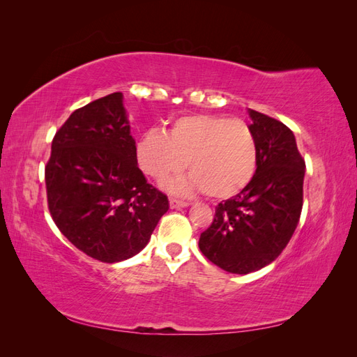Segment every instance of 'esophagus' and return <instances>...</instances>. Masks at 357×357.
Here are the masks:
<instances>
[{"instance_id": "34e87169", "label": "esophagus", "mask_w": 357, "mask_h": 357, "mask_svg": "<svg viewBox=\"0 0 357 357\" xmlns=\"http://www.w3.org/2000/svg\"><path fill=\"white\" fill-rule=\"evenodd\" d=\"M189 202H185V201H180V199H174V198H171L169 199V207L171 208H186V207H189Z\"/></svg>"}]
</instances>
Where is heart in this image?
<instances>
[{"instance_id":"1","label":"heart","mask_w":357,"mask_h":357,"mask_svg":"<svg viewBox=\"0 0 357 357\" xmlns=\"http://www.w3.org/2000/svg\"><path fill=\"white\" fill-rule=\"evenodd\" d=\"M135 156L144 174L156 181L186 165L189 174L165 183L176 195L204 190L226 199L238 195L255 177L257 144L241 119L192 114L176 119L167 132L149 129L137 142Z\"/></svg>"}]
</instances>
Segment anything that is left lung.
<instances>
[{
	"instance_id": "left-lung-1",
	"label": "left lung",
	"mask_w": 357,
	"mask_h": 357,
	"mask_svg": "<svg viewBox=\"0 0 357 357\" xmlns=\"http://www.w3.org/2000/svg\"><path fill=\"white\" fill-rule=\"evenodd\" d=\"M247 113L257 144L255 177L215 207L211 226L199 236L204 256L232 274L259 271L284 250L301 218L305 176L294 132L266 114Z\"/></svg>"
}]
</instances>
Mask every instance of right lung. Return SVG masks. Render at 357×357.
<instances>
[{"mask_svg":"<svg viewBox=\"0 0 357 357\" xmlns=\"http://www.w3.org/2000/svg\"><path fill=\"white\" fill-rule=\"evenodd\" d=\"M46 188L63 236L105 264L142 252L169 208L138 168L122 92L71 113L52 142Z\"/></svg>","mask_w":357,"mask_h":357,"instance_id":"right-lung-1","label":"right lung"}]
</instances>
